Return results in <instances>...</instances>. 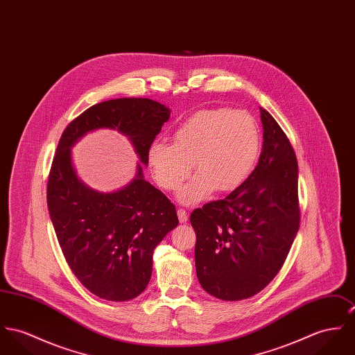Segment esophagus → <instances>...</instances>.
<instances>
[{"label":"esophagus","mask_w":355,"mask_h":355,"mask_svg":"<svg viewBox=\"0 0 355 355\" xmlns=\"http://www.w3.org/2000/svg\"><path fill=\"white\" fill-rule=\"evenodd\" d=\"M177 215H178L180 223H187V220H188V212H187L185 209L180 208V209L177 211Z\"/></svg>","instance_id":"esophagus-1"}]
</instances>
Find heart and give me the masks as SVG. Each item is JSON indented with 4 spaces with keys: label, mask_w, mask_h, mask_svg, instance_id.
Here are the masks:
<instances>
[{
    "label": "heart",
    "mask_w": 355,
    "mask_h": 355,
    "mask_svg": "<svg viewBox=\"0 0 355 355\" xmlns=\"http://www.w3.org/2000/svg\"><path fill=\"white\" fill-rule=\"evenodd\" d=\"M261 130L245 110H209L191 114L174 132L173 143L154 140L147 161L155 181L166 191H175L191 174L177 198L193 205L215 189L232 191L242 187L258 161Z\"/></svg>",
    "instance_id": "obj_1"
}]
</instances>
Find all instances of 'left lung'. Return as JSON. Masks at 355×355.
I'll list each match as a JSON object with an SVG mask.
<instances>
[{"mask_svg":"<svg viewBox=\"0 0 355 355\" xmlns=\"http://www.w3.org/2000/svg\"><path fill=\"white\" fill-rule=\"evenodd\" d=\"M259 110L258 166L242 187L191 215L197 278L220 300H245L269 285L300 225L296 154L273 116Z\"/></svg>","mask_w":355,"mask_h":355,"instance_id":"left-lung-1","label":"left lung"}]
</instances>
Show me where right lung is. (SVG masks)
Returning <instances> with one entry per match:
<instances>
[{
	"label": "right lung",
	"instance_id": "right-lung-1",
	"mask_svg": "<svg viewBox=\"0 0 355 355\" xmlns=\"http://www.w3.org/2000/svg\"><path fill=\"white\" fill-rule=\"evenodd\" d=\"M170 113L150 98L110 100L85 110L59 140L47 184L50 218L70 269L100 299L137 297L150 282L155 247L178 225L174 204L143 175L148 146ZM105 128L128 137L139 158L135 180L113 192L82 183L71 157L81 137Z\"/></svg>",
	"mask_w": 355,
	"mask_h": 355
}]
</instances>
